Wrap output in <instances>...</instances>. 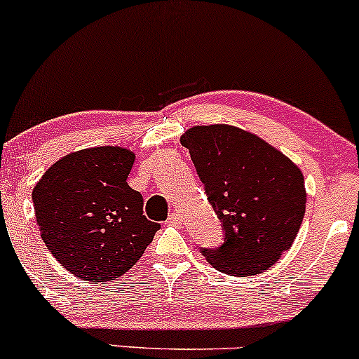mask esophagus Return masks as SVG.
Returning <instances> with one entry per match:
<instances>
[{
  "mask_svg": "<svg viewBox=\"0 0 359 359\" xmlns=\"http://www.w3.org/2000/svg\"><path fill=\"white\" fill-rule=\"evenodd\" d=\"M182 222V216H180L179 212H172L170 216L167 217V224H180Z\"/></svg>",
  "mask_w": 359,
  "mask_h": 359,
  "instance_id": "1",
  "label": "esophagus"
}]
</instances>
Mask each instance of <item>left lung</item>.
I'll return each instance as SVG.
<instances>
[{"label":"left lung","instance_id":"8db88e82","mask_svg":"<svg viewBox=\"0 0 359 359\" xmlns=\"http://www.w3.org/2000/svg\"><path fill=\"white\" fill-rule=\"evenodd\" d=\"M224 241L203 255L216 270L253 277L270 269L297 236L306 214L300 168L257 135L229 125L194 126L180 137Z\"/></svg>","mask_w":359,"mask_h":359}]
</instances>
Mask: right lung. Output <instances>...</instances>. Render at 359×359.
Returning a JSON list of instances; mask_svg holds the SVG:
<instances>
[{"mask_svg":"<svg viewBox=\"0 0 359 359\" xmlns=\"http://www.w3.org/2000/svg\"><path fill=\"white\" fill-rule=\"evenodd\" d=\"M133 163L126 148H86L53 163L34 187L40 236L76 277H121L160 229L143 216L142 194L126 182Z\"/></svg>","mask_w":359,"mask_h":359,"instance_id":"obj_1","label":"right lung"}]
</instances>
